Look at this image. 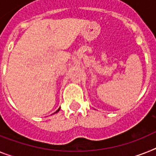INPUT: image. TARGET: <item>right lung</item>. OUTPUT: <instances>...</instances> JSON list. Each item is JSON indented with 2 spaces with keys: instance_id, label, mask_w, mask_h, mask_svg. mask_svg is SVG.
<instances>
[{
  "instance_id": "right-lung-1",
  "label": "right lung",
  "mask_w": 156,
  "mask_h": 156,
  "mask_svg": "<svg viewBox=\"0 0 156 156\" xmlns=\"http://www.w3.org/2000/svg\"><path fill=\"white\" fill-rule=\"evenodd\" d=\"M59 110H60V108H58V110H57V111H55V112H54V113H56V112H58V111H59ZM54 113H53V114H54Z\"/></svg>"
}]
</instances>
